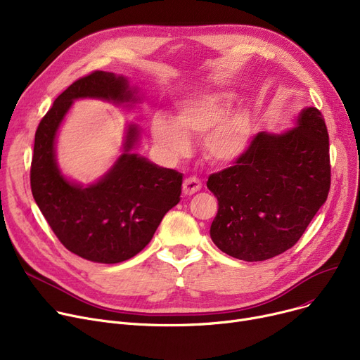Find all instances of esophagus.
<instances>
[{
    "mask_svg": "<svg viewBox=\"0 0 360 360\" xmlns=\"http://www.w3.org/2000/svg\"><path fill=\"white\" fill-rule=\"evenodd\" d=\"M201 186H202V184L198 178H195V176L186 178L184 181V185H182V193L185 195H193V194H195L197 191L201 190Z\"/></svg>",
    "mask_w": 360,
    "mask_h": 360,
    "instance_id": "1",
    "label": "esophagus"
}]
</instances>
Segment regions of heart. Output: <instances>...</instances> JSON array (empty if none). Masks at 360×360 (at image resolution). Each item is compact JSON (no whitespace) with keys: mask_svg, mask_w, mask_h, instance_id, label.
I'll use <instances>...</instances> for the list:
<instances>
[{"mask_svg":"<svg viewBox=\"0 0 360 360\" xmlns=\"http://www.w3.org/2000/svg\"><path fill=\"white\" fill-rule=\"evenodd\" d=\"M236 99V91L229 87L195 93L178 105L176 121L156 115L151 121V136L166 156L178 159L191 148L188 134H205L207 156L216 163H235L248 153L254 139L252 112L248 108L231 112Z\"/></svg>","mask_w":360,"mask_h":360,"instance_id":"obj_1","label":"heart"}]
</instances>
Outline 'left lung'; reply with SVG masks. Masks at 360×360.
Listing matches in <instances>:
<instances>
[{
    "mask_svg": "<svg viewBox=\"0 0 360 360\" xmlns=\"http://www.w3.org/2000/svg\"><path fill=\"white\" fill-rule=\"evenodd\" d=\"M328 132L307 106L295 127L261 131L240 160L213 174L207 188L219 210L210 226L216 247L243 261H266L300 239L330 191Z\"/></svg>",
    "mask_w": 360,
    "mask_h": 360,
    "instance_id": "left-lung-1",
    "label": "left lung"
}]
</instances>
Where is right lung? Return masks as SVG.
Returning a JSON list of instances; mask_svg holds the SVG:
<instances>
[{
    "label": "right lung",
    "instance_id": "1",
    "mask_svg": "<svg viewBox=\"0 0 360 360\" xmlns=\"http://www.w3.org/2000/svg\"><path fill=\"white\" fill-rule=\"evenodd\" d=\"M80 99L127 109L141 102L137 87L121 74L94 71L74 82L36 129L32 194L68 251L93 262L117 264L137 255L179 202L182 174L136 153L141 129L129 122L122 153L99 179L87 185L70 179L56 160V137L72 103Z\"/></svg>",
    "mask_w": 360,
    "mask_h": 360
}]
</instances>
